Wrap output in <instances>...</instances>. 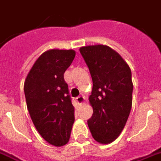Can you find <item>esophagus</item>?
<instances>
[{"mask_svg":"<svg viewBox=\"0 0 161 161\" xmlns=\"http://www.w3.org/2000/svg\"><path fill=\"white\" fill-rule=\"evenodd\" d=\"M76 101L78 103V105H82L83 103L85 102V98L83 96H78L77 99H76Z\"/></svg>","mask_w":161,"mask_h":161,"instance_id":"1","label":"esophagus"}]
</instances>
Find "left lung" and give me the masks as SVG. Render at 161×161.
<instances>
[{
  "mask_svg": "<svg viewBox=\"0 0 161 161\" xmlns=\"http://www.w3.org/2000/svg\"><path fill=\"white\" fill-rule=\"evenodd\" d=\"M79 51L93 80L89 100L94 113L88 126L94 140L107 144L118 138L129 116L133 89L131 69L107 45L82 46Z\"/></svg>",
  "mask_w": 161,
  "mask_h": 161,
  "instance_id": "obj_1",
  "label": "left lung"
}]
</instances>
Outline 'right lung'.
Masks as SVG:
<instances>
[{
	"label": "right lung",
	"instance_id": "obj_1",
	"mask_svg": "<svg viewBox=\"0 0 161 161\" xmlns=\"http://www.w3.org/2000/svg\"><path fill=\"white\" fill-rule=\"evenodd\" d=\"M73 50L51 49L37 59L24 81L27 107L34 127L51 145L69 141L74 106L68 94L64 72L72 64Z\"/></svg>",
	"mask_w": 161,
	"mask_h": 161
}]
</instances>
